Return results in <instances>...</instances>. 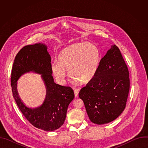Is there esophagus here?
<instances>
[{"label": "esophagus", "instance_id": "1", "mask_svg": "<svg viewBox=\"0 0 148 148\" xmlns=\"http://www.w3.org/2000/svg\"><path fill=\"white\" fill-rule=\"evenodd\" d=\"M79 89H75L74 90V94H75V98L78 97V93H79Z\"/></svg>", "mask_w": 148, "mask_h": 148}]
</instances>
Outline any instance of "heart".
<instances>
[{"mask_svg":"<svg viewBox=\"0 0 148 148\" xmlns=\"http://www.w3.org/2000/svg\"><path fill=\"white\" fill-rule=\"evenodd\" d=\"M101 59L99 49L90 43H74L61 50L58 54L57 63L51 65L56 79L64 84L67 73L81 83H87L97 73Z\"/></svg>","mask_w":148,"mask_h":148,"instance_id":"b5f03b06","label":"heart"}]
</instances>
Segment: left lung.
<instances>
[{
	"instance_id": "8db88e82",
	"label": "left lung",
	"mask_w": 148,
	"mask_h": 148,
	"mask_svg": "<svg viewBox=\"0 0 148 148\" xmlns=\"http://www.w3.org/2000/svg\"><path fill=\"white\" fill-rule=\"evenodd\" d=\"M129 76L119 48L112 46L101 60L94 78L79 92L92 122L107 123L121 114L128 97Z\"/></svg>"
}]
</instances>
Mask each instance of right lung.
<instances>
[{
  "label": "right lung",
  "instance_id": "add662e5",
  "mask_svg": "<svg viewBox=\"0 0 148 148\" xmlns=\"http://www.w3.org/2000/svg\"><path fill=\"white\" fill-rule=\"evenodd\" d=\"M45 45L38 43L26 46L18 52L12 69L11 86L17 106L28 121L37 128L53 131L64 123L74 93L70 87L62 86L54 82L51 57ZM29 71L42 74L47 90L44 103L33 109L25 106L16 91V81L21 75Z\"/></svg>",
  "mask_w": 148,
  "mask_h": 148
}]
</instances>
